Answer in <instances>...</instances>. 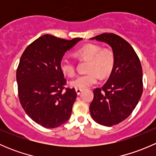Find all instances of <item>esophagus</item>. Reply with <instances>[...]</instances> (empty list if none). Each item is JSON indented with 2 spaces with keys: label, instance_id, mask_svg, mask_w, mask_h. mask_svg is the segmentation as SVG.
<instances>
[{
  "label": "esophagus",
  "instance_id": "1",
  "mask_svg": "<svg viewBox=\"0 0 156 156\" xmlns=\"http://www.w3.org/2000/svg\"><path fill=\"white\" fill-rule=\"evenodd\" d=\"M75 91H76L77 94H78V95H79V94L81 93V91H82V90L79 89V88H75Z\"/></svg>",
  "mask_w": 156,
  "mask_h": 156
}]
</instances>
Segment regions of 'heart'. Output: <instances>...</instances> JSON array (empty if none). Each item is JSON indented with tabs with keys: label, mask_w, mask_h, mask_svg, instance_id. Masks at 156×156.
Listing matches in <instances>:
<instances>
[{
	"label": "heart",
	"mask_w": 156,
	"mask_h": 156,
	"mask_svg": "<svg viewBox=\"0 0 156 156\" xmlns=\"http://www.w3.org/2000/svg\"><path fill=\"white\" fill-rule=\"evenodd\" d=\"M75 56L79 59H87L86 70L88 72L78 75L70 81L72 87L84 89L95 84L100 78H104L111 74L115 66V54L110 49L103 48L97 44L88 43L75 51ZM60 69L65 75L72 77L76 72L75 61L69 57L60 60Z\"/></svg>",
	"instance_id": "heart-1"
}]
</instances>
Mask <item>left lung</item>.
I'll return each instance as SVG.
<instances>
[{
    "instance_id": "obj_1",
    "label": "left lung",
    "mask_w": 156,
    "mask_h": 156,
    "mask_svg": "<svg viewBox=\"0 0 156 156\" xmlns=\"http://www.w3.org/2000/svg\"><path fill=\"white\" fill-rule=\"evenodd\" d=\"M106 42L112 48L115 66L101 88L94 90L90 112L97 123L111 127L123 122L132 113L143 93L140 61L131 45L113 33L92 37Z\"/></svg>"
}]
</instances>
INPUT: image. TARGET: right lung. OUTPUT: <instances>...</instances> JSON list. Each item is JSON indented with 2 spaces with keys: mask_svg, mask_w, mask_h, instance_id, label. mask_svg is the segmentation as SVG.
Masks as SVG:
<instances>
[{
  "mask_svg": "<svg viewBox=\"0 0 156 156\" xmlns=\"http://www.w3.org/2000/svg\"><path fill=\"white\" fill-rule=\"evenodd\" d=\"M82 38L65 40L44 34L23 52L16 70L18 96L26 114L38 125L54 128L66 123L76 99L75 88H66L60 60Z\"/></svg>",
  "mask_w": 156,
  "mask_h": 156,
  "instance_id": "right-lung-1",
  "label": "right lung"
}]
</instances>
